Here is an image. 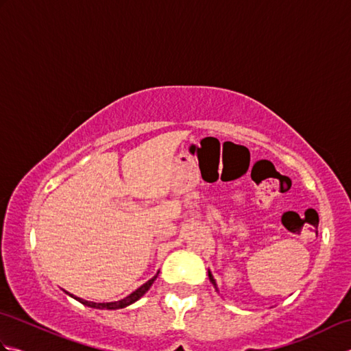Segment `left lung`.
I'll return each instance as SVG.
<instances>
[{
    "mask_svg": "<svg viewBox=\"0 0 351 351\" xmlns=\"http://www.w3.org/2000/svg\"><path fill=\"white\" fill-rule=\"evenodd\" d=\"M208 276H210V280L213 282V285H214L215 288H217V285H215V280H214V278H213V274H211V273H208Z\"/></svg>",
    "mask_w": 351,
    "mask_h": 351,
    "instance_id": "left-lung-1",
    "label": "left lung"
}]
</instances>
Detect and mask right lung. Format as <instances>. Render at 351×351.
Returning a JSON list of instances; mask_svg holds the SVG:
<instances>
[{
  "instance_id": "obj_1",
  "label": "right lung",
  "mask_w": 351,
  "mask_h": 351,
  "mask_svg": "<svg viewBox=\"0 0 351 351\" xmlns=\"http://www.w3.org/2000/svg\"><path fill=\"white\" fill-rule=\"evenodd\" d=\"M156 279V276H154L152 279H149L146 283H143V285H141L138 289H136L134 291L132 294H130L128 297H125V299H122V300H119V302H111V303H95V302H87V300H83V299H80V297H75V295H72L73 299L75 300H78L80 303H83V304H86V306H90V308H96V309H122V308H125V306H130V304H132L134 302H137L141 295H143L146 291L151 288V285L154 283V280Z\"/></svg>"
}]
</instances>
